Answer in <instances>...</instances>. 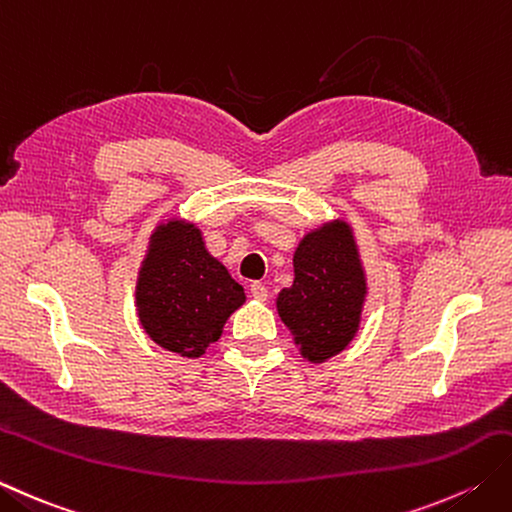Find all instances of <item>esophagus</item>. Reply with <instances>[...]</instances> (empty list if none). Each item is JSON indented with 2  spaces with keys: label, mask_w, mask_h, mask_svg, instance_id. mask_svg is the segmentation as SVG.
Segmentation results:
<instances>
[{
  "label": "esophagus",
  "mask_w": 512,
  "mask_h": 512,
  "mask_svg": "<svg viewBox=\"0 0 512 512\" xmlns=\"http://www.w3.org/2000/svg\"><path fill=\"white\" fill-rule=\"evenodd\" d=\"M250 295H253L257 302H266V299H268V288L262 282H255V284H250Z\"/></svg>",
  "instance_id": "34e87169"
}]
</instances>
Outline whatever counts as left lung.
Wrapping results in <instances>:
<instances>
[{
  "instance_id": "obj_1",
  "label": "left lung",
  "mask_w": 512,
  "mask_h": 512,
  "mask_svg": "<svg viewBox=\"0 0 512 512\" xmlns=\"http://www.w3.org/2000/svg\"><path fill=\"white\" fill-rule=\"evenodd\" d=\"M293 266V286L279 290L277 313L299 355L322 364L353 342L362 322L368 284L353 226L339 217L308 230Z\"/></svg>"
}]
</instances>
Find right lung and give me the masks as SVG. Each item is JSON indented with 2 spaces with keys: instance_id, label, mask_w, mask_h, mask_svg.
Wrapping results in <instances>:
<instances>
[{
  "instance_id": "add662e5",
  "label": "right lung",
  "mask_w": 512,
  "mask_h": 512,
  "mask_svg": "<svg viewBox=\"0 0 512 512\" xmlns=\"http://www.w3.org/2000/svg\"><path fill=\"white\" fill-rule=\"evenodd\" d=\"M244 302V288L208 253L195 222L168 217L155 226L137 270L135 306L157 346L179 357H202Z\"/></svg>"
}]
</instances>
